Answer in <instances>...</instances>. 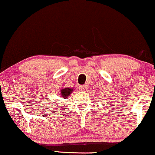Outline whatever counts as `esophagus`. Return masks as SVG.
Returning <instances> with one entry per match:
<instances>
[{
	"label": "esophagus",
	"instance_id": "1",
	"mask_svg": "<svg viewBox=\"0 0 155 155\" xmlns=\"http://www.w3.org/2000/svg\"><path fill=\"white\" fill-rule=\"evenodd\" d=\"M80 90H82V91H85L87 89V85H80Z\"/></svg>",
	"mask_w": 155,
	"mask_h": 155
}]
</instances>
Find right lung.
I'll return each mask as SVG.
<instances>
[{
	"label": "right lung",
	"mask_w": 155,
	"mask_h": 155,
	"mask_svg": "<svg viewBox=\"0 0 155 155\" xmlns=\"http://www.w3.org/2000/svg\"><path fill=\"white\" fill-rule=\"evenodd\" d=\"M73 91V88H68V87L64 88V89L61 90L62 97H63L64 99H65L66 97H68V96H69L70 94L72 93V92Z\"/></svg>",
	"instance_id": "obj_1"
}]
</instances>
